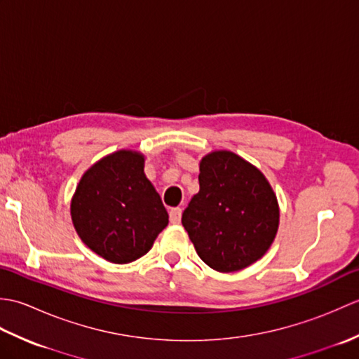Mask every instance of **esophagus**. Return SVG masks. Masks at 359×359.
I'll list each match as a JSON object with an SVG mask.
<instances>
[{"instance_id": "34e87169", "label": "esophagus", "mask_w": 359, "mask_h": 359, "mask_svg": "<svg viewBox=\"0 0 359 359\" xmlns=\"http://www.w3.org/2000/svg\"><path fill=\"white\" fill-rule=\"evenodd\" d=\"M170 220H171V224H180L182 210L180 208H171V211H170Z\"/></svg>"}]
</instances>
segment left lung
<instances>
[{
	"label": "left lung",
	"instance_id": "1",
	"mask_svg": "<svg viewBox=\"0 0 359 359\" xmlns=\"http://www.w3.org/2000/svg\"><path fill=\"white\" fill-rule=\"evenodd\" d=\"M199 193L182 215V225L202 261L230 273L261 259L279 225L278 201L264 174L230 151L201 162Z\"/></svg>",
	"mask_w": 359,
	"mask_h": 359
}]
</instances>
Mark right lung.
I'll use <instances>...</instances> for the list:
<instances>
[{"label": "right lung", "instance_id": "1", "mask_svg": "<svg viewBox=\"0 0 359 359\" xmlns=\"http://www.w3.org/2000/svg\"><path fill=\"white\" fill-rule=\"evenodd\" d=\"M135 151H117L83 175L71 202L75 230L86 245L112 264L147 255L168 225L158 193Z\"/></svg>", "mask_w": 359, "mask_h": 359}]
</instances>
